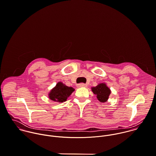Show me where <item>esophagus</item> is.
I'll return each mask as SVG.
<instances>
[{"mask_svg":"<svg viewBox=\"0 0 156 156\" xmlns=\"http://www.w3.org/2000/svg\"><path fill=\"white\" fill-rule=\"evenodd\" d=\"M77 87H87V84H85L83 83H79L77 85Z\"/></svg>","mask_w":156,"mask_h":156,"instance_id":"34e87169","label":"esophagus"}]
</instances>
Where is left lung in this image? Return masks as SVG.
I'll return each mask as SVG.
<instances>
[{"label": "left lung", "mask_w": 156, "mask_h": 156, "mask_svg": "<svg viewBox=\"0 0 156 156\" xmlns=\"http://www.w3.org/2000/svg\"><path fill=\"white\" fill-rule=\"evenodd\" d=\"M92 91L97 95V99L102 103L108 100L111 94V90L105 83H100L97 87L92 88Z\"/></svg>", "instance_id": "left-lung-1"}]
</instances>
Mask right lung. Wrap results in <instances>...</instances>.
Wrapping results in <instances>:
<instances>
[{
    "mask_svg": "<svg viewBox=\"0 0 156 156\" xmlns=\"http://www.w3.org/2000/svg\"><path fill=\"white\" fill-rule=\"evenodd\" d=\"M74 90V89L72 87H68L62 82H59L50 91L48 95L51 100L61 103L67 101V98Z\"/></svg>",
    "mask_w": 156,
    "mask_h": 156,
    "instance_id": "1",
    "label": "right lung"
}]
</instances>
